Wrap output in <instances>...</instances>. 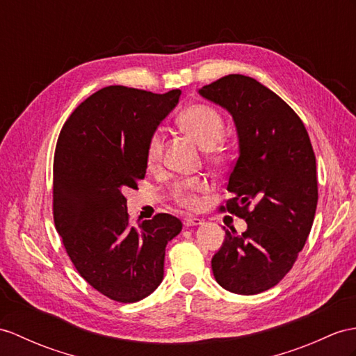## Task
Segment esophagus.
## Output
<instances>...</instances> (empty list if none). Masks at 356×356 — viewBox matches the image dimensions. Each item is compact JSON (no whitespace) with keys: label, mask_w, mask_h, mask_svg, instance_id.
<instances>
[{"label":"esophagus","mask_w":356,"mask_h":356,"mask_svg":"<svg viewBox=\"0 0 356 356\" xmlns=\"http://www.w3.org/2000/svg\"><path fill=\"white\" fill-rule=\"evenodd\" d=\"M183 223H184V227L188 228V227H195V225H201L202 220L199 218H195V216H187V218H184Z\"/></svg>","instance_id":"34e87169"}]
</instances>
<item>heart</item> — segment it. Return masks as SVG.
Returning <instances> with one entry per match:
<instances>
[{
  "label": "heart",
  "instance_id": "obj_1",
  "mask_svg": "<svg viewBox=\"0 0 356 356\" xmlns=\"http://www.w3.org/2000/svg\"><path fill=\"white\" fill-rule=\"evenodd\" d=\"M179 125L183 127L187 133L192 134L196 140L201 143L207 151L216 155L218 154V143L225 131V122L220 113L205 104H193L181 111L178 118ZM163 155V136L157 131L154 133L148 142V161L149 164H157ZM207 184L201 179H187L184 183H179L173 196L177 202L193 208L197 205V193L204 192Z\"/></svg>",
  "mask_w": 356,
  "mask_h": 356
}]
</instances>
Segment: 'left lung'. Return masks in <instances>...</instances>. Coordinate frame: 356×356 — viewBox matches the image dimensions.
<instances>
[{
	"mask_svg": "<svg viewBox=\"0 0 356 356\" xmlns=\"http://www.w3.org/2000/svg\"><path fill=\"white\" fill-rule=\"evenodd\" d=\"M199 95L236 124L238 157L227 187L232 197L220 210L248 223L241 234L225 229L213 275L231 293L258 294L290 272L305 246L318 199L316 155L300 118L255 78L231 74Z\"/></svg>",
	"mask_w": 356,
	"mask_h": 356,
	"instance_id": "left-lung-1",
	"label": "left lung"
}]
</instances>
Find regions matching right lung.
I'll return each mask as SVG.
<instances>
[{
  "mask_svg": "<svg viewBox=\"0 0 356 356\" xmlns=\"http://www.w3.org/2000/svg\"><path fill=\"white\" fill-rule=\"evenodd\" d=\"M179 95L108 86L81 102L58 136L56 229L78 273L116 302L142 300L159 287L166 245L183 229L166 213L134 227L122 193L145 178L149 138Z\"/></svg>",
  "mask_w": 356,
  "mask_h": 356,
  "instance_id": "obj_1",
  "label": "right lung"
}]
</instances>
